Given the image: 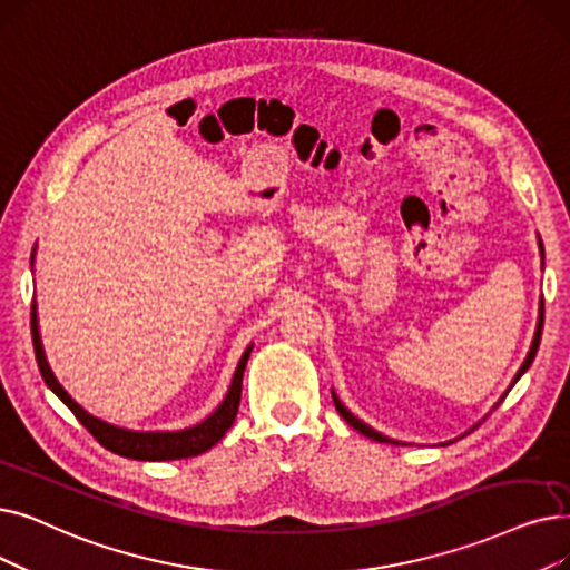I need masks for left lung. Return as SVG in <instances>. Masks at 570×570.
Masks as SVG:
<instances>
[{
	"instance_id": "1",
	"label": "left lung",
	"mask_w": 570,
	"mask_h": 570,
	"mask_svg": "<svg viewBox=\"0 0 570 570\" xmlns=\"http://www.w3.org/2000/svg\"><path fill=\"white\" fill-rule=\"evenodd\" d=\"M540 244V256H546V254H542V242H538ZM542 316H546V305H542V301H540V316H538V326H535V335H533V342H531V350H529V354H527V358H524V363H522V367H519L517 370V375H514V380H512V384H510V389L514 386V382L519 380V377H522L524 373H527V370H529V365L533 363V358H535V352H538V344H540V333H542ZM505 395H508V391L501 395V401L505 399ZM499 401V403H501ZM333 403H335V410L340 412V416L344 419V422L346 424H350L352 429H356L358 433H363L365 438H370V440H377V442H391V444H399V442H395V440H391V438H386V435H382V433H377L375 429H370L367 424H363L361 422V419H356L350 410H346L342 403H340V399H337V395H335V391H333ZM497 403V405H499ZM475 429V426H473ZM470 433V431H468Z\"/></svg>"
}]
</instances>
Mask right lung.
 <instances>
[{
  "instance_id": "right-lung-1",
  "label": "right lung",
  "mask_w": 570,
  "mask_h": 570,
  "mask_svg": "<svg viewBox=\"0 0 570 570\" xmlns=\"http://www.w3.org/2000/svg\"><path fill=\"white\" fill-rule=\"evenodd\" d=\"M35 261V256H32ZM32 344H35V356L39 363V373L46 382V386L51 389L58 399L73 412V416L88 429V433L107 448L109 452L118 454V456H128V459H137V461H175V459H188V456H197L207 450H212L214 444L226 435V431L233 426L237 410H239V399H242V377H244V367L246 361L252 356V346H246V352L242 354L237 370L233 375L230 389L226 393L224 403H220L205 422L195 424L190 429L184 431H128V429H118L111 426L102 419H97L92 414H88L77 401H71V395L60 386V382L56 380V375L48 367V361L43 356V346H41V337H39V321H37V305H32Z\"/></svg>"
}]
</instances>
